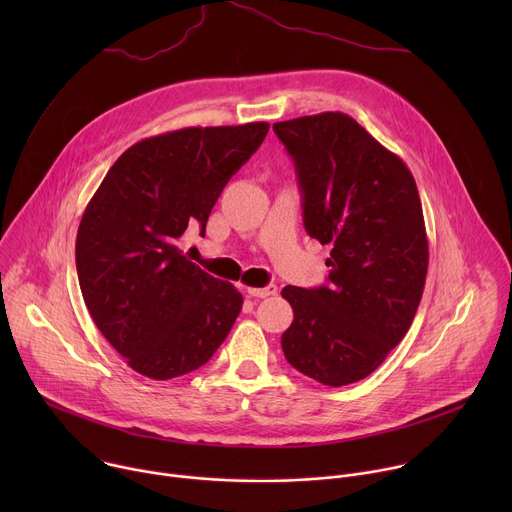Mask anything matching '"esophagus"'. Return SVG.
<instances>
[{
    "mask_svg": "<svg viewBox=\"0 0 512 512\" xmlns=\"http://www.w3.org/2000/svg\"><path fill=\"white\" fill-rule=\"evenodd\" d=\"M247 294L253 298H269V296L277 294V285L269 283L265 287H247Z\"/></svg>",
    "mask_w": 512,
    "mask_h": 512,
    "instance_id": "obj_1",
    "label": "esophagus"
}]
</instances>
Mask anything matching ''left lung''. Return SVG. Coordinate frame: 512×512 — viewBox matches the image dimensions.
Returning <instances> with one entry per match:
<instances>
[{
    "mask_svg": "<svg viewBox=\"0 0 512 512\" xmlns=\"http://www.w3.org/2000/svg\"><path fill=\"white\" fill-rule=\"evenodd\" d=\"M273 131L296 166L308 235L332 245L326 285L281 289L294 308L281 348L306 377L350 385L403 340L421 302L429 249L419 192L403 160L344 113Z\"/></svg>",
    "mask_w": 512,
    "mask_h": 512,
    "instance_id": "left-lung-1",
    "label": "left lung"
}]
</instances>
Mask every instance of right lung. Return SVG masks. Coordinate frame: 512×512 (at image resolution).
<instances>
[{"label": "right lung", "instance_id": "add662e5", "mask_svg": "<svg viewBox=\"0 0 512 512\" xmlns=\"http://www.w3.org/2000/svg\"><path fill=\"white\" fill-rule=\"evenodd\" d=\"M269 123L186 127L141 139L111 166L77 233V273L101 334L156 381L196 371L231 332L243 296L178 247L206 231L214 202Z\"/></svg>", "mask_w": 512, "mask_h": 512}]
</instances>
